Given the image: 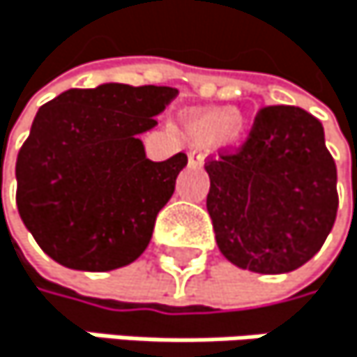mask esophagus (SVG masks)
<instances>
[{
	"label": "esophagus",
	"mask_w": 357,
	"mask_h": 357,
	"mask_svg": "<svg viewBox=\"0 0 357 357\" xmlns=\"http://www.w3.org/2000/svg\"><path fill=\"white\" fill-rule=\"evenodd\" d=\"M203 154L199 152V150H188V162L190 165H195V167H201L203 165Z\"/></svg>",
	"instance_id": "34e87169"
}]
</instances>
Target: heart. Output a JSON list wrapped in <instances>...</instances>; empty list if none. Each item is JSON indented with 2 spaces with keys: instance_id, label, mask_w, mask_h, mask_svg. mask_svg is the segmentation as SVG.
<instances>
[{
  "instance_id": "1",
  "label": "heart",
  "mask_w": 357,
  "mask_h": 357,
  "mask_svg": "<svg viewBox=\"0 0 357 357\" xmlns=\"http://www.w3.org/2000/svg\"><path fill=\"white\" fill-rule=\"evenodd\" d=\"M186 131L201 142L235 144L245 131V120L239 112L228 107L192 109L184 116Z\"/></svg>"
}]
</instances>
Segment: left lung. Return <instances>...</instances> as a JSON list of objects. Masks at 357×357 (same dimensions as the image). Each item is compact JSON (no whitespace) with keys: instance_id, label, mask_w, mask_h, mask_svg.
Returning <instances> with one entry per match:
<instances>
[{"instance_id":"obj_1","label":"left lung","mask_w":357,"mask_h":357,"mask_svg":"<svg viewBox=\"0 0 357 357\" xmlns=\"http://www.w3.org/2000/svg\"><path fill=\"white\" fill-rule=\"evenodd\" d=\"M205 171L215 243L239 268L290 273L333 231L337 165L321 122L301 107H262L241 150L207 160Z\"/></svg>"}]
</instances>
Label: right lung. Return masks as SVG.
<instances>
[{
    "instance_id": "right-lung-1",
    "label": "right lung",
    "mask_w": 357,
    "mask_h": 357,
    "mask_svg": "<svg viewBox=\"0 0 357 357\" xmlns=\"http://www.w3.org/2000/svg\"><path fill=\"white\" fill-rule=\"evenodd\" d=\"M171 86L107 82L69 89L40 107L16 158V207L38 245L75 271H114L148 248L186 154L146 156Z\"/></svg>"
}]
</instances>
